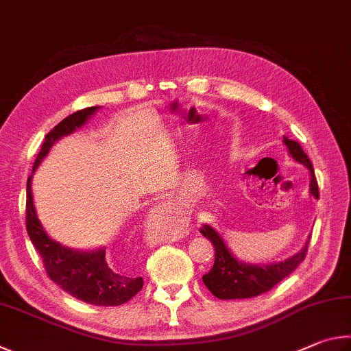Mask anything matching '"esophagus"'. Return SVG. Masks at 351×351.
<instances>
[{"instance_id": "1", "label": "esophagus", "mask_w": 351, "mask_h": 351, "mask_svg": "<svg viewBox=\"0 0 351 351\" xmlns=\"http://www.w3.org/2000/svg\"><path fill=\"white\" fill-rule=\"evenodd\" d=\"M160 214H163L165 219L168 220L169 226L172 228H185L188 225V217L185 216V213H179L176 210H168L165 205H162V208H158Z\"/></svg>"}]
</instances>
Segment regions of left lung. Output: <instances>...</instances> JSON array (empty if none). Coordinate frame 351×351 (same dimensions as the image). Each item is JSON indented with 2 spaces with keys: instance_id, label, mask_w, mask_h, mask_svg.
<instances>
[{
  "instance_id": "obj_1",
  "label": "left lung",
  "mask_w": 351,
  "mask_h": 351,
  "mask_svg": "<svg viewBox=\"0 0 351 351\" xmlns=\"http://www.w3.org/2000/svg\"><path fill=\"white\" fill-rule=\"evenodd\" d=\"M284 143L288 147L290 156L296 162L302 163L310 171V194L319 199V188L315 176V169L310 158L302 151L298 141L284 137ZM208 241L214 245V265L204 276V284L206 285L214 296L219 299H248L256 298L262 293L271 290L282 279L291 274L298 268L300 262L305 259L306 250L310 241H306L305 247L284 262H274L269 265H251L237 261L231 251L226 247L225 241L219 232L211 228L210 225H204L200 230Z\"/></svg>"
}]
</instances>
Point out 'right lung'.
<instances>
[{
	"label": "right lung",
	"mask_w": 351,
	"mask_h": 351,
	"mask_svg": "<svg viewBox=\"0 0 351 351\" xmlns=\"http://www.w3.org/2000/svg\"><path fill=\"white\" fill-rule=\"evenodd\" d=\"M97 109L98 106L80 109L66 117L63 121H60L45 137L32 172L38 168L41 160L47 156L55 141L82 128ZM30 180H32V176H29L27 179L26 228L30 242L43 259V265L46 268L49 278L71 296L83 300L86 304L117 306L131 300L143 287V279L112 271V268L106 262L104 248L95 251H77L52 241L36 217Z\"/></svg>",
	"instance_id": "right-lung-1"
}]
</instances>
